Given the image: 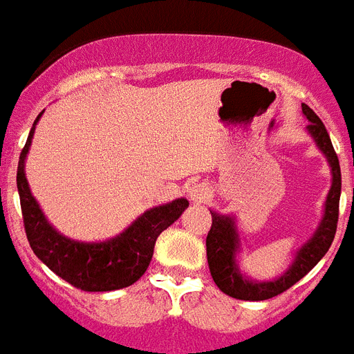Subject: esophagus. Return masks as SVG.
I'll use <instances>...</instances> for the list:
<instances>
[{"instance_id":"1","label":"esophagus","mask_w":354,"mask_h":354,"mask_svg":"<svg viewBox=\"0 0 354 354\" xmlns=\"http://www.w3.org/2000/svg\"><path fill=\"white\" fill-rule=\"evenodd\" d=\"M187 196L193 204H205V202L209 200L211 191L205 183H193V185L187 189Z\"/></svg>"}]
</instances>
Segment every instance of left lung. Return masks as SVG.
Returning a JSON list of instances; mask_svg holds the SVG:
<instances>
[{
	"label": "left lung",
	"mask_w": 354,
	"mask_h": 354,
	"mask_svg": "<svg viewBox=\"0 0 354 354\" xmlns=\"http://www.w3.org/2000/svg\"><path fill=\"white\" fill-rule=\"evenodd\" d=\"M301 110L303 115L308 119V136L314 139L316 147L327 158L330 174H333L329 194H327L324 205V216H322V222L316 227V232L313 233V236L294 253L292 264L279 277L272 281H255L248 279L236 263V255L241 252V235L236 230L235 216L221 215L216 211H211L213 224H211V230L207 233V239H205L209 272L213 275L215 285L224 294L235 297V299L263 301V299H270L281 292L288 290L292 285H296L297 281L305 277L322 261V257L329 252L330 244L335 241L342 193L340 161H338V156L333 149L329 133H327V128L322 122V119L307 104H301Z\"/></svg>",
	"instance_id": "obj_1"
}]
</instances>
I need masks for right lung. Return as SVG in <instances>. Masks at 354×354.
<instances>
[{"label": "right lung", "instance_id": "add662e5", "mask_svg": "<svg viewBox=\"0 0 354 354\" xmlns=\"http://www.w3.org/2000/svg\"><path fill=\"white\" fill-rule=\"evenodd\" d=\"M41 113L36 118L27 143L19 154L16 174L25 233L32 252L58 277L80 290L110 292L133 285L149 268L156 239L180 218L187 209L189 202L185 198H176L169 204L145 211L119 235L106 241L80 242L62 235L49 224L40 204L30 193L25 176V158Z\"/></svg>", "mask_w": 354, "mask_h": 354}]
</instances>
